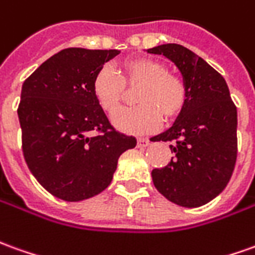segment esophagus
<instances>
[{"mask_svg": "<svg viewBox=\"0 0 255 255\" xmlns=\"http://www.w3.org/2000/svg\"><path fill=\"white\" fill-rule=\"evenodd\" d=\"M149 145V139L147 138H138V146L139 147H146Z\"/></svg>", "mask_w": 255, "mask_h": 255, "instance_id": "obj_1", "label": "esophagus"}]
</instances>
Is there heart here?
Listing matches in <instances>:
<instances>
[{
	"label": "heart",
	"instance_id": "b5f03b06",
	"mask_svg": "<svg viewBox=\"0 0 255 255\" xmlns=\"http://www.w3.org/2000/svg\"><path fill=\"white\" fill-rule=\"evenodd\" d=\"M122 77L105 66L92 81L94 97L106 113H115L120 108L126 85L137 87L136 106L123 109L113 116V124L129 133L152 132L165 120L181 115L188 102V85L182 77L168 72L160 60L150 58H131L120 63Z\"/></svg>",
	"mask_w": 255,
	"mask_h": 255
}]
</instances>
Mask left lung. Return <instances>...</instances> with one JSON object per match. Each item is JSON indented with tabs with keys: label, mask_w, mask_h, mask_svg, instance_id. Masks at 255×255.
Segmentation results:
<instances>
[{
	"label": "left lung",
	"mask_w": 255,
	"mask_h": 255,
	"mask_svg": "<svg viewBox=\"0 0 255 255\" xmlns=\"http://www.w3.org/2000/svg\"><path fill=\"white\" fill-rule=\"evenodd\" d=\"M172 60L188 85V102L172 127L152 140L174 142V157L152 171L156 189L182 207H200L220 195L238 157V110L225 78L178 44L147 49Z\"/></svg>",
	"instance_id": "1"
}]
</instances>
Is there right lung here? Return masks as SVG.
Wrapping results in <instances>:
<instances>
[{"mask_svg":"<svg viewBox=\"0 0 255 255\" xmlns=\"http://www.w3.org/2000/svg\"><path fill=\"white\" fill-rule=\"evenodd\" d=\"M117 49L66 48L24 80L17 116L28 170L66 202L97 196L123 152L136 145L116 131L92 92L94 77Z\"/></svg>","mask_w":255,"mask_h":255,"instance_id":"obj_1","label":"right lung"}]
</instances>
